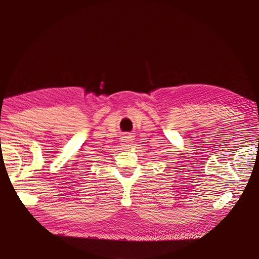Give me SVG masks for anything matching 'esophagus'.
Wrapping results in <instances>:
<instances>
[{"instance_id": "esophagus-1", "label": "esophagus", "mask_w": 259, "mask_h": 259, "mask_svg": "<svg viewBox=\"0 0 259 259\" xmlns=\"http://www.w3.org/2000/svg\"><path fill=\"white\" fill-rule=\"evenodd\" d=\"M134 137L132 136H129V135H127V136H124V137H122L121 138V145L123 146V147H125V149H127V147H130L131 145H132V143H134Z\"/></svg>"}]
</instances>
